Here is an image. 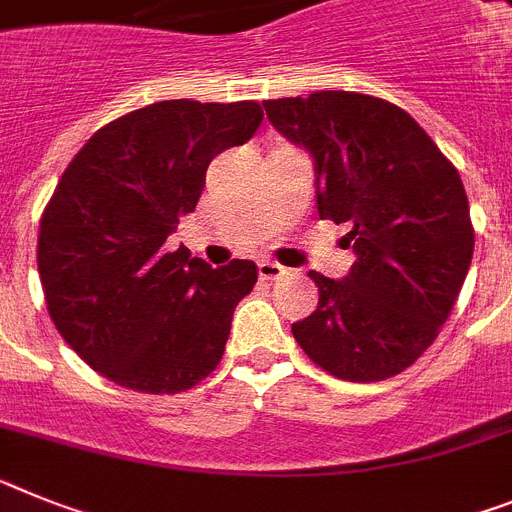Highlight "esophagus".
<instances>
[{
	"label": "esophagus",
	"instance_id": "34e87169",
	"mask_svg": "<svg viewBox=\"0 0 512 512\" xmlns=\"http://www.w3.org/2000/svg\"><path fill=\"white\" fill-rule=\"evenodd\" d=\"M285 274V266L277 264V261H261L259 264V277L261 279H279Z\"/></svg>",
	"mask_w": 512,
	"mask_h": 512
}]
</instances>
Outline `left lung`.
<instances>
[{
    "label": "left lung",
    "instance_id": "1",
    "mask_svg": "<svg viewBox=\"0 0 512 512\" xmlns=\"http://www.w3.org/2000/svg\"><path fill=\"white\" fill-rule=\"evenodd\" d=\"M266 116L316 160L321 220L349 225L344 279L308 272L321 298L295 342L342 381L404 373L435 342L469 274L474 225L456 165L383 98L318 90L264 100Z\"/></svg>",
    "mask_w": 512,
    "mask_h": 512
}]
</instances>
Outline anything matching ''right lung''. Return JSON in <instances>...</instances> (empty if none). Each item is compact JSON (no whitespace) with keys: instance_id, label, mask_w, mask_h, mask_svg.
Instances as JSON below:
<instances>
[{"instance_id":"add662e5","label":"right lung","mask_w":512,"mask_h":512,"mask_svg":"<svg viewBox=\"0 0 512 512\" xmlns=\"http://www.w3.org/2000/svg\"><path fill=\"white\" fill-rule=\"evenodd\" d=\"M256 100H160L111 121L61 173L41 214L38 274L64 342L103 378L178 393L222 360L259 269L165 248L196 209L214 157L259 129Z\"/></svg>"}]
</instances>
